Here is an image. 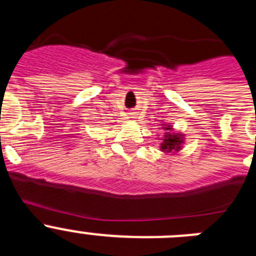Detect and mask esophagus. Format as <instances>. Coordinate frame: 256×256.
<instances>
[{"label":"esophagus","mask_w":256,"mask_h":256,"mask_svg":"<svg viewBox=\"0 0 256 256\" xmlns=\"http://www.w3.org/2000/svg\"><path fill=\"white\" fill-rule=\"evenodd\" d=\"M134 118H136V116H134Z\"/></svg>","instance_id":"obj_1"}]
</instances>
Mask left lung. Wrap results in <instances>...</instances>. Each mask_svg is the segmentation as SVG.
I'll list each match as a JSON object with an SVG mask.
<instances>
[{
  "label": "left lung",
  "instance_id": "8db88e82",
  "mask_svg": "<svg viewBox=\"0 0 256 256\" xmlns=\"http://www.w3.org/2000/svg\"><path fill=\"white\" fill-rule=\"evenodd\" d=\"M162 130H164L165 133L160 144V150L162 152H178L184 144V134L173 132V126L169 124H162Z\"/></svg>",
  "mask_w": 256,
  "mask_h": 256
}]
</instances>
